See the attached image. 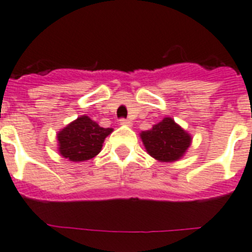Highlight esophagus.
Instances as JSON below:
<instances>
[{"instance_id":"obj_1","label":"esophagus","mask_w":252,"mask_h":252,"mask_svg":"<svg viewBox=\"0 0 252 252\" xmlns=\"http://www.w3.org/2000/svg\"><path fill=\"white\" fill-rule=\"evenodd\" d=\"M119 123H120V126H132V122L128 119H120Z\"/></svg>"}]
</instances>
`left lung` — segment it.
<instances>
[{
  "instance_id": "left-lung-1",
  "label": "left lung",
  "mask_w": 252,
  "mask_h": 252,
  "mask_svg": "<svg viewBox=\"0 0 252 252\" xmlns=\"http://www.w3.org/2000/svg\"><path fill=\"white\" fill-rule=\"evenodd\" d=\"M150 156L161 162H174L185 156L192 137L172 118H164L151 129L139 133Z\"/></svg>"
}]
</instances>
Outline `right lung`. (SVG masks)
Instances as JSON below:
<instances>
[{
    "label": "right lung",
    "instance_id": "1",
    "mask_svg": "<svg viewBox=\"0 0 252 252\" xmlns=\"http://www.w3.org/2000/svg\"><path fill=\"white\" fill-rule=\"evenodd\" d=\"M113 128H102L82 115L58 133V149L63 158L74 162L90 160L100 154L102 143Z\"/></svg>",
    "mask_w": 252,
    "mask_h": 252
}]
</instances>
